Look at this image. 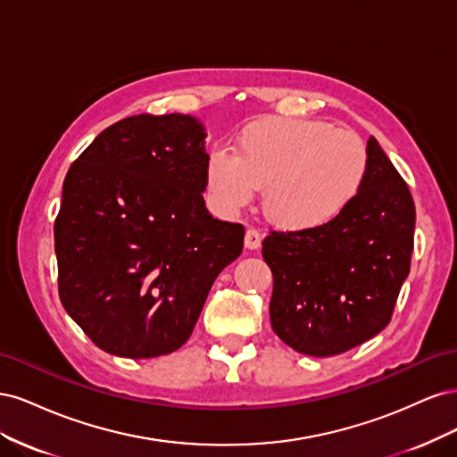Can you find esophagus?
<instances>
[{
    "label": "esophagus",
    "mask_w": 457,
    "mask_h": 457,
    "mask_svg": "<svg viewBox=\"0 0 457 457\" xmlns=\"http://www.w3.org/2000/svg\"><path fill=\"white\" fill-rule=\"evenodd\" d=\"M261 242H262V234L259 230H255V228H247L245 230L244 244H245L247 250H259Z\"/></svg>",
    "instance_id": "34e87169"
}]
</instances>
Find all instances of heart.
<instances>
[{
    "label": "heart",
    "mask_w": 457,
    "mask_h": 457,
    "mask_svg": "<svg viewBox=\"0 0 457 457\" xmlns=\"http://www.w3.org/2000/svg\"><path fill=\"white\" fill-rule=\"evenodd\" d=\"M368 170V150L356 133L322 120L265 116L238 131L234 154L207 156L204 181L225 215H237L265 188L270 223L299 232L336 223L361 195Z\"/></svg>",
    "instance_id": "1"
}]
</instances>
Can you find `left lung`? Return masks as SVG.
<instances>
[{"label":"left lung","instance_id":"8db88e82","mask_svg":"<svg viewBox=\"0 0 457 457\" xmlns=\"http://www.w3.org/2000/svg\"><path fill=\"white\" fill-rule=\"evenodd\" d=\"M366 150V183L336 223L262 242L272 329L303 354L334 356L378 336L410 272L416 205L373 137Z\"/></svg>","mask_w":457,"mask_h":457}]
</instances>
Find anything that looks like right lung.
Returning <instances> with one entry per match:
<instances>
[{
  "instance_id": "add662e5",
  "label": "right lung",
  "mask_w": 457,
  "mask_h": 457,
  "mask_svg": "<svg viewBox=\"0 0 457 457\" xmlns=\"http://www.w3.org/2000/svg\"><path fill=\"white\" fill-rule=\"evenodd\" d=\"M205 128L188 114L116 121L79 154L54 220L59 295L96 347L154 358L190 337L244 227L205 210Z\"/></svg>"
}]
</instances>
